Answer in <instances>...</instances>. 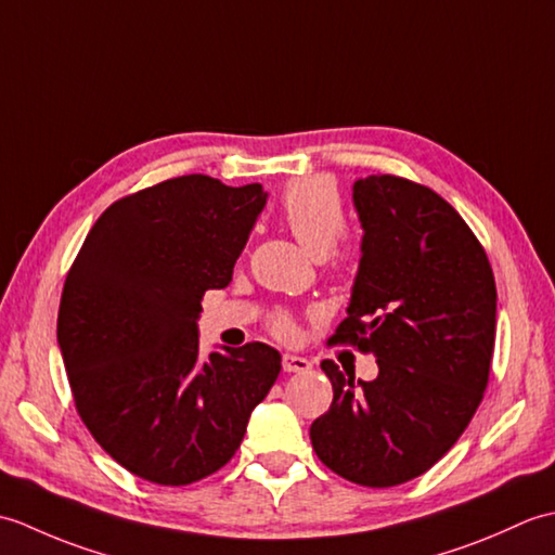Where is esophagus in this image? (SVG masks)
Listing matches in <instances>:
<instances>
[{"label": "esophagus", "instance_id": "obj_1", "mask_svg": "<svg viewBox=\"0 0 555 555\" xmlns=\"http://www.w3.org/2000/svg\"><path fill=\"white\" fill-rule=\"evenodd\" d=\"M281 367H284V372L293 374V372H308L310 370V360L308 358H300V356H291V352H286L284 358H281Z\"/></svg>", "mask_w": 555, "mask_h": 555}]
</instances>
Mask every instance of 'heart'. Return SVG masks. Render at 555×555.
<instances>
[{
    "label": "heart",
    "mask_w": 555,
    "mask_h": 555,
    "mask_svg": "<svg viewBox=\"0 0 555 555\" xmlns=\"http://www.w3.org/2000/svg\"><path fill=\"white\" fill-rule=\"evenodd\" d=\"M281 217H284L288 231L296 235V241L317 259L334 250L340 233L346 231V209L344 203H340L336 185L320 179V176L291 185L284 205H281ZM328 257H332V264L336 269L346 267L348 262L346 250H338ZM271 332L281 338L296 334L293 314L286 310L276 312L271 317Z\"/></svg>",
    "instance_id": "b5f03b06"
}]
</instances>
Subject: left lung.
Returning a JSON list of instances; mask_svg holds the SVG:
<instances>
[{
  "label": "left lung",
  "mask_w": 555,
  "mask_h": 555,
  "mask_svg": "<svg viewBox=\"0 0 555 555\" xmlns=\"http://www.w3.org/2000/svg\"><path fill=\"white\" fill-rule=\"evenodd\" d=\"M352 203L362 257L332 340L372 352L379 376L362 382L324 360L334 400L310 439L336 475L384 489L427 473L475 417L496 340V281L473 229L431 188L367 176Z\"/></svg>",
  "instance_id": "1"
}]
</instances>
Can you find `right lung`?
<instances>
[{
	"mask_svg": "<svg viewBox=\"0 0 555 555\" xmlns=\"http://www.w3.org/2000/svg\"><path fill=\"white\" fill-rule=\"evenodd\" d=\"M267 203L259 183L179 176L116 199L70 264L59 302L78 415L128 473L185 487L238 451L281 372L267 344L199 358L205 291L229 286Z\"/></svg>",
	"mask_w": 555,
	"mask_h": 555,
	"instance_id": "obj_1",
	"label": "right lung"
}]
</instances>
